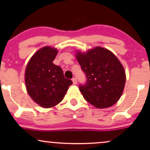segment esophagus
<instances>
[{
  "mask_svg": "<svg viewBox=\"0 0 150 150\" xmlns=\"http://www.w3.org/2000/svg\"><path fill=\"white\" fill-rule=\"evenodd\" d=\"M72 80H73V84L74 85H75V84H77V78L75 77H74L73 79H72Z\"/></svg>",
  "mask_w": 150,
  "mask_h": 150,
  "instance_id": "34e87169",
  "label": "esophagus"
}]
</instances>
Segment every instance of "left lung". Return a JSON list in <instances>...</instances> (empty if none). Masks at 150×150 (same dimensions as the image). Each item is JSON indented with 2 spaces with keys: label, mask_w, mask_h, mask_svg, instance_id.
<instances>
[{
  "label": "left lung",
  "mask_w": 150,
  "mask_h": 150,
  "mask_svg": "<svg viewBox=\"0 0 150 150\" xmlns=\"http://www.w3.org/2000/svg\"><path fill=\"white\" fill-rule=\"evenodd\" d=\"M76 58L87 77L85 85L79 86L85 100L99 108L116 104L125 84L124 68L118 58L100 46L87 53L77 51Z\"/></svg>",
  "instance_id": "1"
}]
</instances>
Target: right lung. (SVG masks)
<instances>
[{"instance_id": "right-lung-1", "label": "right lung", "mask_w": 150, "mask_h": 150, "mask_svg": "<svg viewBox=\"0 0 150 150\" xmlns=\"http://www.w3.org/2000/svg\"><path fill=\"white\" fill-rule=\"evenodd\" d=\"M58 53L55 48L44 46L30 58L25 70L29 95L43 108H51L63 100L71 80L65 78L61 67L53 64Z\"/></svg>"}]
</instances>
